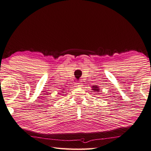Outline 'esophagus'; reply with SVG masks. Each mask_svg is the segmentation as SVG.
Instances as JSON below:
<instances>
[{"instance_id": "1", "label": "esophagus", "mask_w": 151, "mask_h": 151, "mask_svg": "<svg viewBox=\"0 0 151 151\" xmlns=\"http://www.w3.org/2000/svg\"><path fill=\"white\" fill-rule=\"evenodd\" d=\"M76 87H80V86H81V83H76Z\"/></svg>"}]
</instances>
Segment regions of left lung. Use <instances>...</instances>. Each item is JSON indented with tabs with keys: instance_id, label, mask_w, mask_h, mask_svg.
<instances>
[{
	"instance_id": "8db88e82",
	"label": "left lung",
	"mask_w": 151,
	"mask_h": 151,
	"mask_svg": "<svg viewBox=\"0 0 151 151\" xmlns=\"http://www.w3.org/2000/svg\"><path fill=\"white\" fill-rule=\"evenodd\" d=\"M93 90H94V91H99V89H98V87L96 86H93Z\"/></svg>"
}]
</instances>
